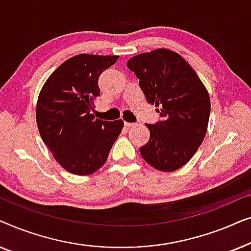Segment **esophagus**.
Wrapping results in <instances>:
<instances>
[{
    "label": "esophagus",
    "mask_w": 251,
    "mask_h": 251,
    "mask_svg": "<svg viewBox=\"0 0 251 251\" xmlns=\"http://www.w3.org/2000/svg\"><path fill=\"white\" fill-rule=\"evenodd\" d=\"M125 126L126 128H131V126H135L136 123H131V122H125Z\"/></svg>",
    "instance_id": "1"
}]
</instances>
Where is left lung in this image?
<instances>
[{"instance_id": "obj_1", "label": "left lung", "mask_w": 251, "mask_h": 251, "mask_svg": "<svg viewBox=\"0 0 251 251\" xmlns=\"http://www.w3.org/2000/svg\"><path fill=\"white\" fill-rule=\"evenodd\" d=\"M150 104L161 120L147 125L150 140L140 147L143 159L161 171L186 164L203 142L210 115L208 91L191 65L177 52L156 49L128 60Z\"/></svg>"}]
</instances>
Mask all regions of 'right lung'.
Here are the masks:
<instances>
[{
  "label": "right lung",
  "instance_id": "right-lung-1",
  "mask_svg": "<svg viewBox=\"0 0 251 251\" xmlns=\"http://www.w3.org/2000/svg\"><path fill=\"white\" fill-rule=\"evenodd\" d=\"M119 56L81 53L64 61L39 95L36 123L54 159L68 173L90 175L107 160L123 128L122 120L102 121L92 114L100 95L98 78Z\"/></svg>",
  "mask_w": 251,
  "mask_h": 251
}]
</instances>
